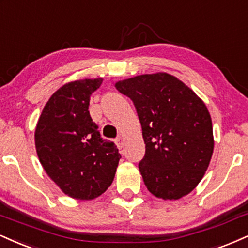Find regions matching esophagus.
<instances>
[{
  "label": "esophagus",
  "mask_w": 248,
  "mask_h": 248,
  "mask_svg": "<svg viewBox=\"0 0 248 248\" xmlns=\"http://www.w3.org/2000/svg\"><path fill=\"white\" fill-rule=\"evenodd\" d=\"M116 144H117V147L119 148V150H121V148L124 146V138H123V137L119 136L118 138L116 139Z\"/></svg>",
  "instance_id": "obj_1"
}]
</instances>
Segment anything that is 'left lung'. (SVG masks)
I'll return each instance as SVG.
<instances>
[{"instance_id":"left-lung-1","label":"left lung","mask_w":248,"mask_h":248,"mask_svg":"<svg viewBox=\"0 0 248 248\" xmlns=\"http://www.w3.org/2000/svg\"><path fill=\"white\" fill-rule=\"evenodd\" d=\"M133 101L146 144L139 170L148 191L179 200L197 187L214 153L211 116L205 103L174 75L159 72L116 82Z\"/></svg>"}]
</instances>
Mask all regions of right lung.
<instances>
[{
	"label": "right lung",
	"instance_id": "right-lung-1",
	"mask_svg": "<svg viewBox=\"0 0 248 248\" xmlns=\"http://www.w3.org/2000/svg\"><path fill=\"white\" fill-rule=\"evenodd\" d=\"M103 78H83L60 87L44 107L34 131L37 155L63 194L89 201L110 187L121 154L102 139L89 113L90 95Z\"/></svg>",
	"mask_w": 248,
	"mask_h": 248
}]
</instances>
